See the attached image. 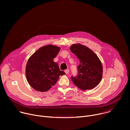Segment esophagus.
<instances>
[{
	"mask_svg": "<svg viewBox=\"0 0 130 130\" xmlns=\"http://www.w3.org/2000/svg\"><path fill=\"white\" fill-rule=\"evenodd\" d=\"M65 72L66 73V74H68V73H69V70L68 69H66V70H65Z\"/></svg>",
	"mask_w": 130,
	"mask_h": 130,
	"instance_id": "1",
	"label": "esophagus"
}]
</instances>
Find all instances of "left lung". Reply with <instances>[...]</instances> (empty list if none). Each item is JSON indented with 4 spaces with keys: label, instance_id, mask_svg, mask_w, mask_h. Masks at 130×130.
Wrapping results in <instances>:
<instances>
[{
    "label": "left lung",
    "instance_id": "obj_1",
    "mask_svg": "<svg viewBox=\"0 0 130 130\" xmlns=\"http://www.w3.org/2000/svg\"><path fill=\"white\" fill-rule=\"evenodd\" d=\"M70 49L80 60L77 75L71 77L72 82L83 90L93 89L102 77L103 67L100 60L91 49L80 44L72 45Z\"/></svg>",
    "mask_w": 130,
    "mask_h": 130
}]
</instances>
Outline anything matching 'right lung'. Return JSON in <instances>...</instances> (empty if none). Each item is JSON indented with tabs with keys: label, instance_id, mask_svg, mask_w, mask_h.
I'll list each match as a JSON object with an SVG mask.
<instances>
[{
	"label": "right lung",
	"instance_id": "obj_1",
	"mask_svg": "<svg viewBox=\"0 0 130 130\" xmlns=\"http://www.w3.org/2000/svg\"><path fill=\"white\" fill-rule=\"evenodd\" d=\"M60 50V47L47 45L40 48L29 59L26 67V78L36 90H48L57 83L60 76L65 74L53 61Z\"/></svg>",
	"mask_w": 130,
	"mask_h": 130
}]
</instances>
